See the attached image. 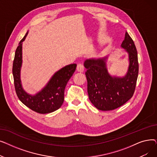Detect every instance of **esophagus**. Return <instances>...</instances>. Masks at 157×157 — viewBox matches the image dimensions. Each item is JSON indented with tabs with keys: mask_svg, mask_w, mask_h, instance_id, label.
I'll return each mask as SVG.
<instances>
[{
	"mask_svg": "<svg viewBox=\"0 0 157 157\" xmlns=\"http://www.w3.org/2000/svg\"><path fill=\"white\" fill-rule=\"evenodd\" d=\"M77 71L78 72H83L84 71V66L83 65V64L81 63H78V65H77Z\"/></svg>",
	"mask_w": 157,
	"mask_h": 157,
	"instance_id": "esophagus-1",
	"label": "esophagus"
}]
</instances>
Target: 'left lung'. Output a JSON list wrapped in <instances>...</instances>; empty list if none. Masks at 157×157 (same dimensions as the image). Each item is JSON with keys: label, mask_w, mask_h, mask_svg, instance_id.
<instances>
[{"label": "left lung", "mask_w": 157, "mask_h": 157, "mask_svg": "<svg viewBox=\"0 0 157 157\" xmlns=\"http://www.w3.org/2000/svg\"><path fill=\"white\" fill-rule=\"evenodd\" d=\"M121 46L126 49L129 58V67L125 77L109 75L105 65L107 57L88 59L84 63L89 99L101 111L117 109L130 100L135 92L139 73L137 52L132 39L127 32Z\"/></svg>", "instance_id": "obj_1"}]
</instances>
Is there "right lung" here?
I'll return each mask as SVG.
<instances>
[{"instance_id":"1","label":"right lung","mask_w":157,"mask_h":157,"mask_svg":"<svg viewBox=\"0 0 157 157\" xmlns=\"http://www.w3.org/2000/svg\"><path fill=\"white\" fill-rule=\"evenodd\" d=\"M28 32L20 40L16 49L13 64V74L15 91L20 101L29 108L40 114L52 113L59 109L64 101V90L68 81L76 69V64L65 66L56 72L47 85L36 95L24 91L20 81V68L22 63V42Z\"/></svg>"}]
</instances>
